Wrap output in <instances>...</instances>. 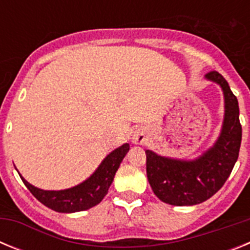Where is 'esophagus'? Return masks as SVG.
<instances>
[{"mask_svg": "<svg viewBox=\"0 0 250 250\" xmlns=\"http://www.w3.org/2000/svg\"><path fill=\"white\" fill-rule=\"evenodd\" d=\"M147 141V132L145 129H136L132 134V143L136 145H144Z\"/></svg>", "mask_w": 250, "mask_h": 250, "instance_id": "obj_1", "label": "esophagus"}]
</instances>
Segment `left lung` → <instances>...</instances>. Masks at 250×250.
<instances>
[{
  "label": "left lung",
  "instance_id": "obj_1",
  "mask_svg": "<svg viewBox=\"0 0 250 250\" xmlns=\"http://www.w3.org/2000/svg\"><path fill=\"white\" fill-rule=\"evenodd\" d=\"M205 80L219 86L224 96V118L214 144L193 159L171 158L145 150L149 184L167 204L184 207L208 200L224 185L238 160L242 126L237 98L219 72H209Z\"/></svg>",
  "mask_w": 250,
  "mask_h": 250
}]
</instances>
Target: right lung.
Wrapping results in <instances>:
<instances>
[{
	"mask_svg": "<svg viewBox=\"0 0 250 250\" xmlns=\"http://www.w3.org/2000/svg\"><path fill=\"white\" fill-rule=\"evenodd\" d=\"M129 149L130 145L127 143L116 147L104 158L100 165L96 167V170L89 178L85 179L80 184L67 188V189H62V190L40 189V188L30 184L21 174H19L26 188L45 207L50 208L57 213L83 211L98 205L104 199V196L107 194L115 174L118 171L121 161L125 158Z\"/></svg>",
	"mask_w": 250,
	"mask_h": 250,
	"instance_id": "add662e5",
	"label": "right lung"
}]
</instances>
